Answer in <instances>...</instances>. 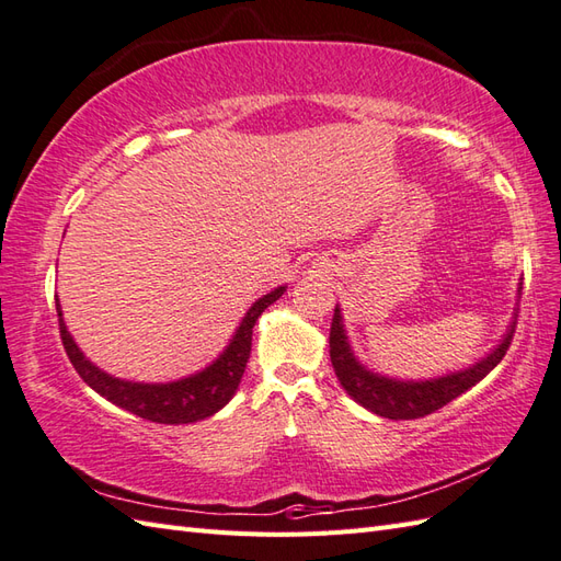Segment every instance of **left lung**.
Segmentation results:
<instances>
[{
	"mask_svg": "<svg viewBox=\"0 0 561 561\" xmlns=\"http://www.w3.org/2000/svg\"><path fill=\"white\" fill-rule=\"evenodd\" d=\"M516 298H520V284ZM514 328L516 308L500 344L494 346L490 354L476 360L473 366L445 373L439 377H430V380H399V377L375 373L366 363L358 360V356L354 354V346L348 342L342 308L336 306L330 330V358L336 373V380L342 382L346 394L356 403H360L363 409H368L389 421H413L423 419L427 413H435L437 409L445 407V403L461 397L473 385L483 380V377L504 358L506 348L512 344Z\"/></svg>",
	"mask_w": 561,
	"mask_h": 561,
	"instance_id": "1",
	"label": "left lung"
}]
</instances>
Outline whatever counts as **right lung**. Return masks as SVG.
Listing matches in <instances>:
<instances>
[{
	"mask_svg": "<svg viewBox=\"0 0 561 561\" xmlns=\"http://www.w3.org/2000/svg\"><path fill=\"white\" fill-rule=\"evenodd\" d=\"M286 291V286H277L270 294L260 296L257 301L245 310L237 332L231 334L225 351L198 373L179 377L172 382H134L122 380L98 368L93 360H88L85 354L73 342L71 332L64 322V312L57 298V312H59V332L64 348H67L69 360L73 363L76 373L83 377L88 387H93L100 397L116 403V407L146 419L152 423H167V425H181V423H195L203 419H210L219 409H225L237 394L239 382L245 370V363L251 356V340L255 320L263 316V310L272 306L277 298Z\"/></svg>",
	"mask_w": 561,
	"mask_h": 561,
	"instance_id": "add662e5",
	"label": "right lung"
}]
</instances>
